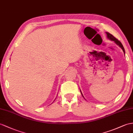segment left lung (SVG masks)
<instances>
[{"label":"left lung","instance_id":"left-lung-1","mask_svg":"<svg viewBox=\"0 0 133 133\" xmlns=\"http://www.w3.org/2000/svg\"><path fill=\"white\" fill-rule=\"evenodd\" d=\"M105 33H106V34H107V38H108L109 40H111V41H114V42L117 45H118L119 46H120V47L122 49V50H123V52H124V54H125V52L124 48L123 45H122V44H121V43L120 42V41H118L116 38V37H115L113 35H112V34H110V33L108 32H106ZM80 91H81V90H80ZM81 95H82V96L84 97L82 93H81Z\"/></svg>","mask_w":133,"mask_h":133}]
</instances>
